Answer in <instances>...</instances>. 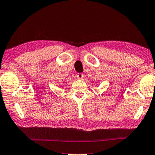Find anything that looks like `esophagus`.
Listing matches in <instances>:
<instances>
[{"mask_svg":"<svg viewBox=\"0 0 155 155\" xmlns=\"http://www.w3.org/2000/svg\"><path fill=\"white\" fill-rule=\"evenodd\" d=\"M76 78L79 80H82L83 78H84V74L83 73H77L76 74Z\"/></svg>","mask_w":155,"mask_h":155,"instance_id":"34e87169","label":"esophagus"}]
</instances>
